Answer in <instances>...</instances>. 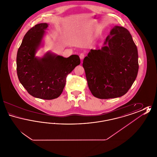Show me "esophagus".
Masks as SVG:
<instances>
[{
  "mask_svg": "<svg viewBox=\"0 0 157 157\" xmlns=\"http://www.w3.org/2000/svg\"><path fill=\"white\" fill-rule=\"evenodd\" d=\"M84 57H85V54H84V53H81V54L79 55V58H80V59H83Z\"/></svg>",
  "mask_w": 157,
  "mask_h": 157,
  "instance_id": "1",
  "label": "esophagus"
}]
</instances>
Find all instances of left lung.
<instances>
[{
  "label": "left lung",
  "instance_id": "left-lung-1",
  "mask_svg": "<svg viewBox=\"0 0 157 157\" xmlns=\"http://www.w3.org/2000/svg\"><path fill=\"white\" fill-rule=\"evenodd\" d=\"M88 87L99 99L121 97L138 72V50L126 28L115 26L101 48L90 49L83 61Z\"/></svg>",
  "mask_w": 157,
  "mask_h": 157
}]
</instances>
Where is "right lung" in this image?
Here are the masks:
<instances>
[{
    "mask_svg": "<svg viewBox=\"0 0 157 157\" xmlns=\"http://www.w3.org/2000/svg\"><path fill=\"white\" fill-rule=\"evenodd\" d=\"M46 23L36 25L23 39L17 53V74L30 95L43 99L59 97L65 86L67 75L81 63L77 55L64 58L51 52L43 57L36 53L43 44Z\"/></svg>",
    "mask_w": 157,
    "mask_h": 157,
    "instance_id": "obj_1",
    "label": "right lung"
}]
</instances>
